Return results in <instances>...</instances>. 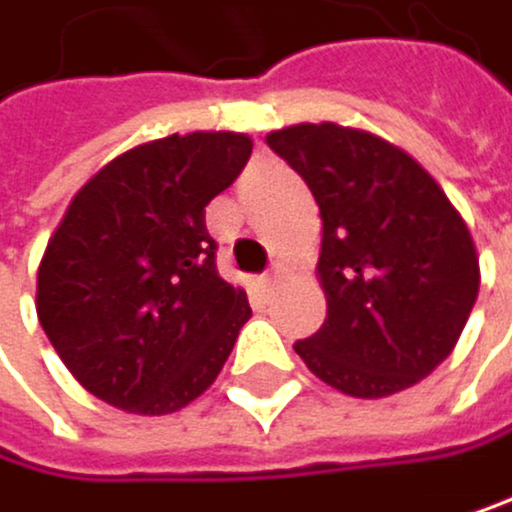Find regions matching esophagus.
Wrapping results in <instances>:
<instances>
[{
	"label": "esophagus",
	"mask_w": 512,
	"mask_h": 512,
	"mask_svg": "<svg viewBox=\"0 0 512 512\" xmlns=\"http://www.w3.org/2000/svg\"><path fill=\"white\" fill-rule=\"evenodd\" d=\"M279 273H282V270H279V267H273L270 273H264V279H261V282H264V286H276V279H279Z\"/></svg>",
	"instance_id": "obj_1"
}]
</instances>
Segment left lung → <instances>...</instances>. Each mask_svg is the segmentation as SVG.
<instances>
[{"label": "left lung", "instance_id": "obj_1", "mask_svg": "<svg viewBox=\"0 0 512 512\" xmlns=\"http://www.w3.org/2000/svg\"><path fill=\"white\" fill-rule=\"evenodd\" d=\"M270 149L314 192L323 217L326 320L295 342L314 376L351 398H385L445 360L479 295V258L438 183L385 139L298 124Z\"/></svg>", "mask_w": 512, "mask_h": 512}]
</instances>
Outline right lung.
<instances>
[{"mask_svg":"<svg viewBox=\"0 0 512 512\" xmlns=\"http://www.w3.org/2000/svg\"><path fill=\"white\" fill-rule=\"evenodd\" d=\"M248 158L242 133H173L74 195L39 264L36 314L86 392L161 416L217 379L251 307L217 273L205 208Z\"/></svg>","mask_w":512,"mask_h":512,"instance_id":"1","label":"right lung"}]
</instances>
